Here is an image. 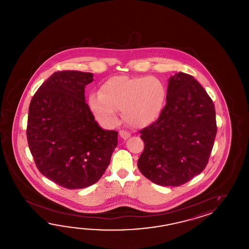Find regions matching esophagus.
Returning a JSON list of instances; mask_svg holds the SVG:
<instances>
[{
    "instance_id": "34e87169",
    "label": "esophagus",
    "mask_w": 249,
    "mask_h": 249,
    "mask_svg": "<svg viewBox=\"0 0 249 249\" xmlns=\"http://www.w3.org/2000/svg\"><path fill=\"white\" fill-rule=\"evenodd\" d=\"M119 135H120V137L124 139V140H127L128 138L131 136L130 132H126V131H120V132H119Z\"/></svg>"
}]
</instances>
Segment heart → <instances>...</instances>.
<instances>
[{"label": "heart", "instance_id": "b5f03b06", "mask_svg": "<svg viewBox=\"0 0 249 249\" xmlns=\"http://www.w3.org/2000/svg\"><path fill=\"white\" fill-rule=\"evenodd\" d=\"M166 99V90L156 76L117 75L107 80L100 93L90 96V109L100 122L112 126L118 122V110L130 125L148 126L159 118Z\"/></svg>", "mask_w": 249, "mask_h": 249}]
</instances>
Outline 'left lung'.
<instances>
[{
    "label": "left lung",
    "mask_w": 249,
    "mask_h": 249,
    "mask_svg": "<svg viewBox=\"0 0 249 249\" xmlns=\"http://www.w3.org/2000/svg\"><path fill=\"white\" fill-rule=\"evenodd\" d=\"M140 132L141 173L158 185H182L208 163L217 132L214 105L192 75L179 72L170 77L158 120Z\"/></svg>",
    "instance_id": "obj_1"
}]
</instances>
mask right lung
<instances>
[{
	"label": "right lung",
	"mask_w": 249,
	"mask_h": 249,
	"mask_svg": "<svg viewBox=\"0 0 249 249\" xmlns=\"http://www.w3.org/2000/svg\"><path fill=\"white\" fill-rule=\"evenodd\" d=\"M93 74L74 70L53 73L31 100L28 147L42 175L69 190L96 183L117 146L116 131L103 130L85 102Z\"/></svg>",
	"instance_id": "obj_1"
}]
</instances>
